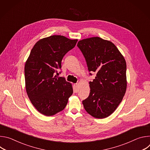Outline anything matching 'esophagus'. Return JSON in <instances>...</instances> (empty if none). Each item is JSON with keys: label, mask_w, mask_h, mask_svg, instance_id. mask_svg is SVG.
<instances>
[{"label": "esophagus", "mask_w": 150, "mask_h": 150, "mask_svg": "<svg viewBox=\"0 0 150 150\" xmlns=\"http://www.w3.org/2000/svg\"><path fill=\"white\" fill-rule=\"evenodd\" d=\"M78 83H75L74 85V90L75 92H77L78 91Z\"/></svg>", "instance_id": "obj_1"}]
</instances>
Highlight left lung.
Returning <instances> with one entry per match:
<instances>
[{
    "instance_id": "1",
    "label": "left lung",
    "mask_w": 150,
    "mask_h": 150,
    "mask_svg": "<svg viewBox=\"0 0 150 150\" xmlns=\"http://www.w3.org/2000/svg\"><path fill=\"white\" fill-rule=\"evenodd\" d=\"M77 46L89 72L97 73L93 81L89 82L90 93L82 101L83 108L95 118L108 117L117 109L126 93L125 59L112 42L98 37L80 40Z\"/></svg>"
}]
</instances>
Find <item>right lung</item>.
Returning a JSON list of instances; mask_svg holds the SVG:
<instances>
[{"label":"right lung","instance_id":"1","mask_svg":"<svg viewBox=\"0 0 150 150\" xmlns=\"http://www.w3.org/2000/svg\"><path fill=\"white\" fill-rule=\"evenodd\" d=\"M77 41L51 35L38 41L30 52L24 69L25 88L31 103L42 115L50 116L62 111L73 93L72 84L56 75L63 56Z\"/></svg>","mask_w":150,"mask_h":150}]
</instances>
